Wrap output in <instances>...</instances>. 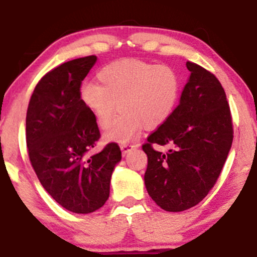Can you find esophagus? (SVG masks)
I'll list each match as a JSON object with an SVG mask.
<instances>
[{"label": "esophagus", "mask_w": 257, "mask_h": 257, "mask_svg": "<svg viewBox=\"0 0 257 257\" xmlns=\"http://www.w3.org/2000/svg\"><path fill=\"white\" fill-rule=\"evenodd\" d=\"M135 147L137 146L131 145V144H122V145H120V151H122L123 155H126V153L131 152L132 150H134Z\"/></svg>", "instance_id": "34e87169"}]
</instances>
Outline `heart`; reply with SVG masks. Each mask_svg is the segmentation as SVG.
<instances>
[{"instance_id": "b5f03b06", "label": "heart", "mask_w": 257, "mask_h": 257, "mask_svg": "<svg viewBox=\"0 0 257 257\" xmlns=\"http://www.w3.org/2000/svg\"><path fill=\"white\" fill-rule=\"evenodd\" d=\"M99 84L85 82L79 100L100 128H108L114 112L120 110L104 139L124 143L146 128H157L175 110L181 93V78L168 65L135 59L114 61L96 73Z\"/></svg>"}]
</instances>
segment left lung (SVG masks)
Returning a JSON list of instances; mask_svg holds the SVG:
<instances>
[{
    "mask_svg": "<svg viewBox=\"0 0 257 257\" xmlns=\"http://www.w3.org/2000/svg\"><path fill=\"white\" fill-rule=\"evenodd\" d=\"M190 77L172 116L143 145L145 186L167 211L197 205L214 187L232 146V117L222 85L199 65L186 63ZM153 143L172 147L156 152Z\"/></svg>",
    "mask_w": 257,
    "mask_h": 257,
    "instance_id": "left-lung-1",
    "label": "left lung"
}]
</instances>
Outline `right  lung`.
Returning <instances> with one entry per match:
<instances>
[{"label":"right lung","instance_id":"right-lung-1","mask_svg":"<svg viewBox=\"0 0 257 257\" xmlns=\"http://www.w3.org/2000/svg\"><path fill=\"white\" fill-rule=\"evenodd\" d=\"M95 55L59 65L38 82L26 113V145L38 180L55 202L76 214H89L110 196L114 167L122 159L111 143L87 157L100 132L79 100L82 81Z\"/></svg>","mask_w":257,"mask_h":257}]
</instances>
